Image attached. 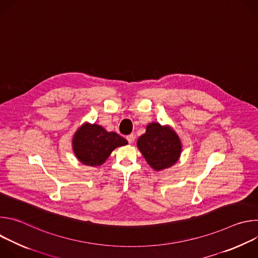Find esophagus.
<instances>
[{"instance_id":"34e87169","label":"esophagus","mask_w":258,"mask_h":258,"mask_svg":"<svg viewBox=\"0 0 258 258\" xmlns=\"http://www.w3.org/2000/svg\"><path fill=\"white\" fill-rule=\"evenodd\" d=\"M126 140H127V142H128L130 144H133L134 141H135V136H134V135H128V136L126 137Z\"/></svg>"}]
</instances>
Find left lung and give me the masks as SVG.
<instances>
[{"label": "left lung", "instance_id": "left-lung-1", "mask_svg": "<svg viewBox=\"0 0 258 258\" xmlns=\"http://www.w3.org/2000/svg\"><path fill=\"white\" fill-rule=\"evenodd\" d=\"M140 152L148 164L157 171L174 165L180 157L181 142L170 125L151 122L137 142Z\"/></svg>", "mask_w": 258, "mask_h": 258}]
</instances>
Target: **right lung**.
<instances>
[{"label":"right lung","mask_w":258,"mask_h":258,"mask_svg":"<svg viewBox=\"0 0 258 258\" xmlns=\"http://www.w3.org/2000/svg\"><path fill=\"white\" fill-rule=\"evenodd\" d=\"M72 150L80 162L89 166H100L117 147L127 145V141L103 126L85 122L72 138Z\"/></svg>","instance_id":"add662e5"}]
</instances>
